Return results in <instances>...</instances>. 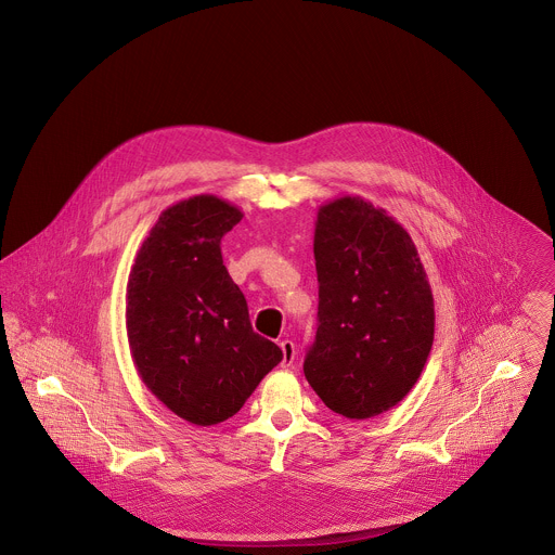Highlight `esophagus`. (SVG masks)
I'll use <instances>...</instances> for the list:
<instances>
[{
	"instance_id": "obj_1",
	"label": "esophagus",
	"mask_w": 555,
	"mask_h": 555,
	"mask_svg": "<svg viewBox=\"0 0 555 555\" xmlns=\"http://www.w3.org/2000/svg\"><path fill=\"white\" fill-rule=\"evenodd\" d=\"M280 348H282V365L291 367L295 361V344L291 339H284L280 341Z\"/></svg>"
}]
</instances>
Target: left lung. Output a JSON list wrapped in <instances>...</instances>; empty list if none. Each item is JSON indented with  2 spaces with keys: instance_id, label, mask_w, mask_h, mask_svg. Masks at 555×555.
<instances>
[{
  "instance_id": "obj_1",
  "label": "left lung",
  "mask_w": 555,
  "mask_h": 555,
  "mask_svg": "<svg viewBox=\"0 0 555 555\" xmlns=\"http://www.w3.org/2000/svg\"><path fill=\"white\" fill-rule=\"evenodd\" d=\"M317 339L304 372L326 408L372 418L416 385L434 344V295L408 231L361 196L318 209Z\"/></svg>"
}]
</instances>
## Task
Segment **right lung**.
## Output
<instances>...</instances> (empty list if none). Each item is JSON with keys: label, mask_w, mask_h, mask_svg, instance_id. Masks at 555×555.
<instances>
[{"label": "right lung", "mask_w": 555, "mask_h": 555, "mask_svg": "<svg viewBox=\"0 0 555 555\" xmlns=\"http://www.w3.org/2000/svg\"><path fill=\"white\" fill-rule=\"evenodd\" d=\"M243 218L198 194L159 214L137 251L126 288V331L145 387L192 425L237 414L282 350L251 331L220 241Z\"/></svg>", "instance_id": "obj_1"}]
</instances>
